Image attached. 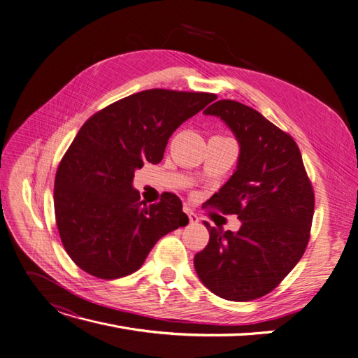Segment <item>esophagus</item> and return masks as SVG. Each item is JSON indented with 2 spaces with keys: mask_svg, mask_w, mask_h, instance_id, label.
Here are the masks:
<instances>
[{
  "mask_svg": "<svg viewBox=\"0 0 358 358\" xmlns=\"http://www.w3.org/2000/svg\"><path fill=\"white\" fill-rule=\"evenodd\" d=\"M184 210H185V213H187L189 215V220H190V224H197L199 222V216L190 209V208H187V206H185L184 208Z\"/></svg>",
  "mask_w": 358,
  "mask_h": 358,
  "instance_id": "34e87169",
  "label": "esophagus"
}]
</instances>
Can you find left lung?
Returning <instances> with one entry per match:
<instances>
[{
    "instance_id": "obj_1",
    "label": "left lung",
    "mask_w": 358,
    "mask_h": 358,
    "mask_svg": "<svg viewBox=\"0 0 358 358\" xmlns=\"http://www.w3.org/2000/svg\"><path fill=\"white\" fill-rule=\"evenodd\" d=\"M234 133V174L209 205L241 221L237 232L210 227L194 269L217 297L250 301L271 292L297 265L310 238L315 194L294 138L253 108L222 99L203 111Z\"/></svg>"
}]
</instances>
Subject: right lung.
<instances>
[{
  "instance_id": "add662e5",
  "label": "right lung",
  "mask_w": 358,
  "mask_h": 358,
  "mask_svg": "<svg viewBox=\"0 0 358 358\" xmlns=\"http://www.w3.org/2000/svg\"><path fill=\"white\" fill-rule=\"evenodd\" d=\"M215 99L203 92L149 89L83 124L58 165L54 187L59 237L77 266L101 279L127 276L161 237L189 224L173 193L143 203L133 187L134 171L159 164L171 134Z\"/></svg>"
}]
</instances>
